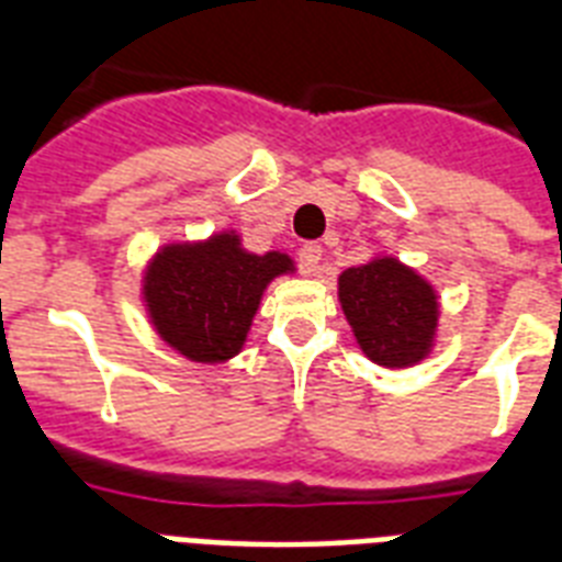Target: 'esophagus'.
Instances as JSON below:
<instances>
[{
  "mask_svg": "<svg viewBox=\"0 0 562 562\" xmlns=\"http://www.w3.org/2000/svg\"><path fill=\"white\" fill-rule=\"evenodd\" d=\"M300 271L306 273V277H315L321 271V259H324V247L317 245V241H308V245L300 247Z\"/></svg>",
  "mask_w": 562,
  "mask_h": 562,
  "instance_id": "obj_1",
  "label": "esophagus"
}]
</instances>
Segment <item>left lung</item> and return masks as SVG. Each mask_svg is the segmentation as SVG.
Returning <instances> with one entry per match:
<instances>
[{
  "mask_svg": "<svg viewBox=\"0 0 562 562\" xmlns=\"http://www.w3.org/2000/svg\"><path fill=\"white\" fill-rule=\"evenodd\" d=\"M338 300L361 352L382 368H411L435 347L437 291L393 256L347 268Z\"/></svg>",
  "mask_w": 562,
  "mask_h": 562,
  "instance_id": "1",
  "label": "left lung"
}]
</instances>
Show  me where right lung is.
Returning <instances> with one entry per match:
<instances>
[{
	"instance_id": "1",
	"label": "right lung",
	"mask_w": 562,
	"mask_h": 562,
	"mask_svg": "<svg viewBox=\"0 0 562 562\" xmlns=\"http://www.w3.org/2000/svg\"><path fill=\"white\" fill-rule=\"evenodd\" d=\"M291 271V256L250 254L227 229L206 241L160 247L145 268L143 300L171 350L218 364L241 352L268 282Z\"/></svg>"
}]
</instances>
